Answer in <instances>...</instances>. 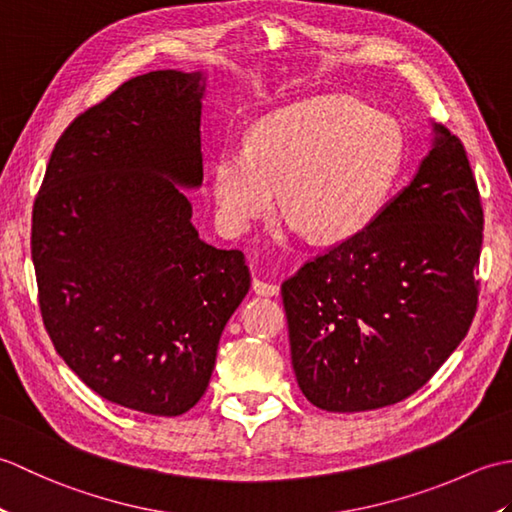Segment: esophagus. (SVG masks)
<instances>
[{
	"label": "esophagus",
	"instance_id": "1",
	"mask_svg": "<svg viewBox=\"0 0 512 512\" xmlns=\"http://www.w3.org/2000/svg\"><path fill=\"white\" fill-rule=\"evenodd\" d=\"M253 290L259 297H277L279 295V286L273 284V281H264V279H255Z\"/></svg>",
	"mask_w": 512,
	"mask_h": 512
}]
</instances>
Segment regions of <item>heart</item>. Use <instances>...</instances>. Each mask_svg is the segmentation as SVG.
Segmentation results:
<instances>
[{"instance_id": "1", "label": "heart", "mask_w": 512, "mask_h": 512, "mask_svg": "<svg viewBox=\"0 0 512 512\" xmlns=\"http://www.w3.org/2000/svg\"><path fill=\"white\" fill-rule=\"evenodd\" d=\"M402 158L405 132L391 114L352 96L297 101L259 118L244 147L217 151L215 222L226 235L248 233L275 209L279 189L288 231L347 239L383 211Z\"/></svg>"}]
</instances>
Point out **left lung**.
Segmentation results:
<instances>
[{
    "instance_id": "1",
    "label": "left lung",
    "mask_w": 512,
    "mask_h": 512,
    "mask_svg": "<svg viewBox=\"0 0 512 512\" xmlns=\"http://www.w3.org/2000/svg\"><path fill=\"white\" fill-rule=\"evenodd\" d=\"M431 129L416 176L376 220L281 284L292 369L314 407L352 413L405 400L471 328L480 193L460 138Z\"/></svg>"
}]
</instances>
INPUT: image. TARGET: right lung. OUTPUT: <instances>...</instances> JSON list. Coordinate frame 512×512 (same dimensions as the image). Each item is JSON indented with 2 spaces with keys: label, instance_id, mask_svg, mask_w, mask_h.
Instances as JSON below:
<instances>
[{
  "label": "right lung",
  "instance_id": "add662e5",
  "mask_svg": "<svg viewBox=\"0 0 512 512\" xmlns=\"http://www.w3.org/2000/svg\"><path fill=\"white\" fill-rule=\"evenodd\" d=\"M204 72L129 79L65 129L32 211V264L54 350L101 398L180 416L250 288L242 250L200 239Z\"/></svg>",
  "mask_w": 512,
  "mask_h": 512
}]
</instances>
